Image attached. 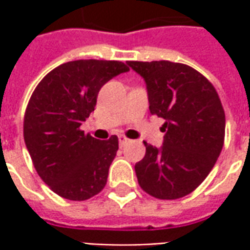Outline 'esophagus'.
<instances>
[{"label":"esophagus","mask_w":250,"mask_h":250,"mask_svg":"<svg viewBox=\"0 0 250 250\" xmlns=\"http://www.w3.org/2000/svg\"><path fill=\"white\" fill-rule=\"evenodd\" d=\"M127 142H128V139H127V138H125V135H120L119 136V145H120V146H125Z\"/></svg>","instance_id":"34e87169"}]
</instances>
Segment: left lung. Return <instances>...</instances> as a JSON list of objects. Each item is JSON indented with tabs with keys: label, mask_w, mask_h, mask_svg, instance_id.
Masks as SVG:
<instances>
[{
	"label": "left lung",
	"mask_w": 250,
	"mask_h": 250,
	"mask_svg": "<svg viewBox=\"0 0 250 250\" xmlns=\"http://www.w3.org/2000/svg\"><path fill=\"white\" fill-rule=\"evenodd\" d=\"M146 83L150 112L163 118L161 147L146 142L135 165L138 184L152 197L177 199L204 182L220 157L225 112L211 83L181 62H128Z\"/></svg>",
	"instance_id": "1"
}]
</instances>
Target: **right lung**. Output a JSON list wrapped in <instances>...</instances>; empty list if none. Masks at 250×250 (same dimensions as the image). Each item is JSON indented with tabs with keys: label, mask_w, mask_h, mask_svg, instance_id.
<instances>
[{
	"label": "right lung",
	"mask_w": 250,
	"mask_h": 250,
	"mask_svg": "<svg viewBox=\"0 0 250 250\" xmlns=\"http://www.w3.org/2000/svg\"><path fill=\"white\" fill-rule=\"evenodd\" d=\"M128 71L122 62H68L49 72L32 93L24 118L25 145L37 174L62 198L85 201L107 184L118 136L99 141L80 125L95 109L100 88Z\"/></svg>",
	"instance_id": "1"
}]
</instances>
